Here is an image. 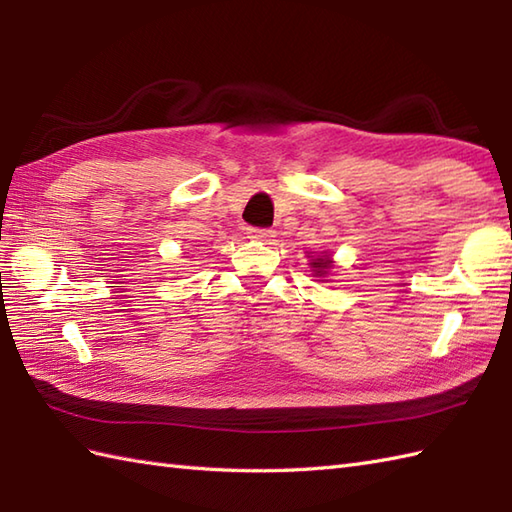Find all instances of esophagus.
<instances>
[{"label":"esophagus","mask_w":512,"mask_h":512,"mask_svg":"<svg viewBox=\"0 0 512 512\" xmlns=\"http://www.w3.org/2000/svg\"><path fill=\"white\" fill-rule=\"evenodd\" d=\"M246 235L250 239H257V242H270L275 237V231H270V228H246Z\"/></svg>","instance_id":"obj_1"}]
</instances>
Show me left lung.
I'll list each match as a JSON object with an SVG mask.
<instances>
[{
  "instance_id": "1",
  "label": "left lung",
  "mask_w": 512,
  "mask_h": 512,
  "mask_svg": "<svg viewBox=\"0 0 512 512\" xmlns=\"http://www.w3.org/2000/svg\"><path fill=\"white\" fill-rule=\"evenodd\" d=\"M310 270H312V277H317L319 281H328L332 268H334V259L328 253V250H323V253L317 255H310Z\"/></svg>"
}]
</instances>
